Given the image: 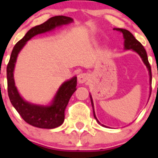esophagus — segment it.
Wrapping results in <instances>:
<instances>
[{"instance_id": "obj_1", "label": "esophagus", "mask_w": 158, "mask_h": 158, "mask_svg": "<svg viewBox=\"0 0 158 158\" xmlns=\"http://www.w3.org/2000/svg\"><path fill=\"white\" fill-rule=\"evenodd\" d=\"M89 75L87 73H80L78 75V82L79 84H84L89 81Z\"/></svg>"}]
</instances>
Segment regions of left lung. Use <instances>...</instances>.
<instances>
[{
    "label": "left lung",
    "mask_w": 158,
    "mask_h": 158,
    "mask_svg": "<svg viewBox=\"0 0 158 158\" xmlns=\"http://www.w3.org/2000/svg\"><path fill=\"white\" fill-rule=\"evenodd\" d=\"M115 30L120 31L123 33V37H124V39H125V50H130L132 49L133 51H135L139 55L140 57L142 58L143 61L146 64L148 69V72H149V76H150V83H152V72H151V66H150L149 62H148V56L147 52L145 51L143 46L141 44V43L139 42V41L136 39V38L134 37L132 33H130V31L126 30V29H124V28H115ZM90 98H91V103L92 106H93V109H94V102H93V98H92V96L90 95ZM94 118L96 119L97 121L98 124H101L99 122L98 120L97 119L96 115H95V112H94ZM102 126H104L103 125H102Z\"/></svg>",
    "instance_id": "left-lung-1"
}]
</instances>
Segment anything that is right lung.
<instances>
[{"label": "right lung", "mask_w": 158, "mask_h": 158, "mask_svg": "<svg viewBox=\"0 0 158 158\" xmlns=\"http://www.w3.org/2000/svg\"><path fill=\"white\" fill-rule=\"evenodd\" d=\"M73 22V19L59 15L52 17L40 25L35 26L28 31L25 36L14 47L10 58L6 68L8 95L11 104L21 115L23 120L29 125L42 129H54L62 125L64 120V110L72 94L76 90L77 77H73L61 84L51 105H35L24 101L16 89L14 79V69L16 59L21 49L27 42L39 33L54 29L58 26L68 24Z\"/></svg>", "instance_id": "right-lung-1"}]
</instances>
